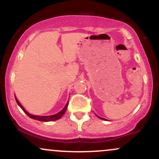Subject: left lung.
Returning a JSON list of instances; mask_svg holds the SVG:
<instances>
[{
    "label": "left lung",
    "mask_w": 159,
    "mask_h": 159,
    "mask_svg": "<svg viewBox=\"0 0 159 159\" xmlns=\"http://www.w3.org/2000/svg\"><path fill=\"white\" fill-rule=\"evenodd\" d=\"M98 118H100V119H102V120H105V119H104V118H102V117H100V116H98Z\"/></svg>",
    "instance_id": "1"
}]
</instances>
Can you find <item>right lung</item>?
<instances>
[{
	"mask_svg": "<svg viewBox=\"0 0 159 159\" xmlns=\"http://www.w3.org/2000/svg\"><path fill=\"white\" fill-rule=\"evenodd\" d=\"M16 102H17L18 105H19L20 107H21V108L22 109L24 112H25V114L27 115V116H30V118H32V119H34V120H39V121H43V122L54 121V120H57L60 119V118H61V116L65 114L66 111L67 107H68V103H69L68 102V103L66 104V105L65 107L63 109V110L61 111V112L57 113V114L52 115V116H34V115H32V114H29L28 112H27V111L25 110V108H24V107H22V105H21V104H20V102H19V100H18L16 98Z\"/></svg>",
	"mask_w": 159,
	"mask_h": 159,
	"instance_id": "right-lung-1",
	"label": "right lung"
}]
</instances>
